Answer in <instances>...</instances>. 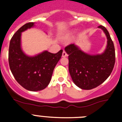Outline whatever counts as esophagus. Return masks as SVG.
Listing matches in <instances>:
<instances>
[{
    "mask_svg": "<svg viewBox=\"0 0 122 122\" xmlns=\"http://www.w3.org/2000/svg\"><path fill=\"white\" fill-rule=\"evenodd\" d=\"M68 56V54L66 53V52L65 50H63V53H62V57H66Z\"/></svg>",
    "mask_w": 122,
    "mask_h": 122,
    "instance_id": "obj_1",
    "label": "esophagus"
}]
</instances>
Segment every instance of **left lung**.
I'll return each mask as SVG.
<instances>
[{
    "label": "left lung",
    "instance_id": "1",
    "mask_svg": "<svg viewBox=\"0 0 122 122\" xmlns=\"http://www.w3.org/2000/svg\"><path fill=\"white\" fill-rule=\"evenodd\" d=\"M98 27L103 30L107 38V46L102 54L90 55L74 44L65 48L69 55V71L72 79L75 85L84 90H90L104 83L115 64V49L109 32L103 25Z\"/></svg>",
    "mask_w": 122,
    "mask_h": 122
}]
</instances>
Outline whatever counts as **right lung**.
<instances>
[{
  "mask_svg": "<svg viewBox=\"0 0 122 122\" xmlns=\"http://www.w3.org/2000/svg\"><path fill=\"white\" fill-rule=\"evenodd\" d=\"M33 25V22L26 23L15 33L10 41L8 60L16 81L24 89L36 92L44 89L49 84L63 50L56 54L45 51L33 57L25 55L21 48V35Z\"/></svg>",
  "mask_w": 122,
  "mask_h": 122,
  "instance_id": "right-lung-1",
  "label": "right lung"
}]
</instances>
